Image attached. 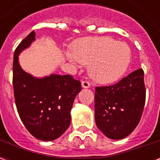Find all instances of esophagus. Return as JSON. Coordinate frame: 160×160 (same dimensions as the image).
Masks as SVG:
<instances>
[{"instance_id":"obj_1","label":"esophagus","mask_w":160,"mask_h":160,"mask_svg":"<svg viewBox=\"0 0 160 160\" xmlns=\"http://www.w3.org/2000/svg\"><path fill=\"white\" fill-rule=\"evenodd\" d=\"M81 87L83 88H89L90 87V83L88 81H82L81 82Z\"/></svg>"}]
</instances>
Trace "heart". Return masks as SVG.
I'll list each match as a JSON object with an SVG mask.
<instances>
[{
  "label": "heart",
  "mask_w": 160,
  "mask_h": 160,
  "mask_svg": "<svg viewBox=\"0 0 160 160\" xmlns=\"http://www.w3.org/2000/svg\"><path fill=\"white\" fill-rule=\"evenodd\" d=\"M66 56L74 65L77 62L90 65V75L97 82L111 84L127 71L131 50L126 43L108 37L84 38L72 43L71 51L66 52Z\"/></svg>",
  "instance_id": "obj_1"
}]
</instances>
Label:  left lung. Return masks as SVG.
I'll return each mask as SVG.
<instances>
[{
    "label": "left lung",
    "mask_w": 160,
    "mask_h": 160,
    "mask_svg": "<svg viewBox=\"0 0 160 160\" xmlns=\"http://www.w3.org/2000/svg\"><path fill=\"white\" fill-rule=\"evenodd\" d=\"M95 90V122L98 129L112 140L127 137L138 125L144 109L143 70H135L113 86Z\"/></svg>",
    "instance_id": "1"
}]
</instances>
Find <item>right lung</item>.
Wrapping results in <instances>:
<instances>
[{"mask_svg":"<svg viewBox=\"0 0 160 160\" xmlns=\"http://www.w3.org/2000/svg\"><path fill=\"white\" fill-rule=\"evenodd\" d=\"M34 31L19 44L13 55L12 85L19 118L27 130L41 141H54L68 128L70 111L81 91L79 80L52 73L38 78L19 65V56L36 38Z\"/></svg>","mask_w":160,"mask_h":160,"instance_id":"obj_1","label":"right lung"}]
</instances>
